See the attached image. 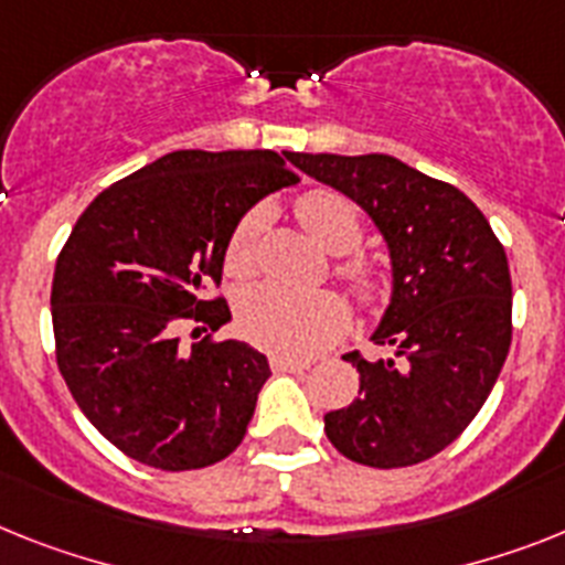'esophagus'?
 Here are the masks:
<instances>
[{"label": "esophagus", "mask_w": 565, "mask_h": 565, "mask_svg": "<svg viewBox=\"0 0 565 565\" xmlns=\"http://www.w3.org/2000/svg\"><path fill=\"white\" fill-rule=\"evenodd\" d=\"M269 367H273L275 373H301V371H307L310 364L301 362V359H284V355H273V359H269Z\"/></svg>", "instance_id": "1"}]
</instances>
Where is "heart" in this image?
I'll use <instances>...</instances> for the list:
<instances>
[{
    "instance_id": "1",
    "label": "heart",
    "mask_w": 565,
    "mask_h": 565,
    "mask_svg": "<svg viewBox=\"0 0 565 565\" xmlns=\"http://www.w3.org/2000/svg\"><path fill=\"white\" fill-rule=\"evenodd\" d=\"M296 215L324 249L348 255L362 246V212L348 194L335 189H310L296 198ZM267 212L249 210L241 217L224 249V267L232 278H249L258 269L260 232ZM339 275L353 287L364 305H376L387 292V278L364 255H350L339 264ZM350 310L344 298L330 290L298 292L264 284L246 292L238 305V324L246 341L284 359H310L330 348L348 330Z\"/></svg>"
}]
</instances>
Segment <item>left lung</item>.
<instances>
[{"label":"left lung","mask_w":565,"mask_h":565,"mask_svg":"<svg viewBox=\"0 0 565 565\" xmlns=\"http://www.w3.org/2000/svg\"><path fill=\"white\" fill-rule=\"evenodd\" d=\"M290 163L353 198L385 235L393 298L359 371V399L324 416L327 439L371 468H407L448 448L486 405L511 348V275L468 194L391 154H305Z\"/></svg>","instance_id":"obj_1"}]
</instances>
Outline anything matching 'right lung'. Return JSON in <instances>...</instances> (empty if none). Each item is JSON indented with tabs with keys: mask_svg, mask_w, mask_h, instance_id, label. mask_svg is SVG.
Listing matches in <instances>:
<instances>
[{
	"mask_svg": "<svg viewBox=\"0 0 565 565\" xmlns=\"http://www.w3.org/2000/svg\"><path fill=\"white\" fill-rule=\"evenodd\" d=\"M290 151L163 154L88 203L51 284L56 364L88 422L126 457L192 471L241 445L269 379L267 355L215 341L232 230L264 194L298 183ZM290 160V158H288ZM194 326L192 351L177 330Z\"/></svg>",
	"mask_w": 565,
	"mask_h": 565,
	"instance_id": "add662e5",
	"label": "right lung"
}]
</instances>
